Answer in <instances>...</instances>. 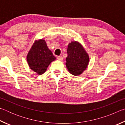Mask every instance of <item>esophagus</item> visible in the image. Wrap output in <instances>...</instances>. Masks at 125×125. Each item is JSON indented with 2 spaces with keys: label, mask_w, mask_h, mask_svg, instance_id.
Returning <instances> with one entry per match:
<instances>
[{
  "label": "esophagus",
  "mask_w": 125,
  "mask_h": 125,
  "mask_svg": "<svg viewBox=\"0 0 125 125\" xmlns=\"http://www.w3.org/2000/svg\"><path fill=\"white\" fill-rule=\"evenodd\" d=\"M57 60L59 61H62L63 60V57L62 56H57Z\"/></svg>",
  "instance_id": "obj_1"
}]
</instances>
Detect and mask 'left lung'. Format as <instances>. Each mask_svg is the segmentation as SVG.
Returning <instances> with one entry per match:
<instances>
[{"instance_id": "8db88e82", "label": "left lung", "mask_w": 125, "mask_h": 125, "mask_svg": "<svg viewBox=\"0 0 125 125\" xmlns=\"http://www.w3.org/2000/svg\"><path fill=\"white\" fill-rule=\"evenodd\" d=\"M66 67L72 74L79 75L88 66L89 57L82 45L72 42L68 46Z\"/></svg>"}]
</instances>
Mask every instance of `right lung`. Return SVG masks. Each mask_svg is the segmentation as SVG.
Returning <instances> with one entry per match:
<instances>
[{"instance_id": "1", "label": "right lung", "mask_w": 125, "mask_h": 125, "mask_svg": "<svg viewBox=\"0 0 125 125\" xmlns=\"http://www.w3.org/2000/svg\"><path fill=\"white\" fill-rule=\"evenodd\" d=\"M55 60L56 57L43 40L36 41L27 56L29 67L39 74L45 73L49 64Z\"/></svg>"}]
</instances>
